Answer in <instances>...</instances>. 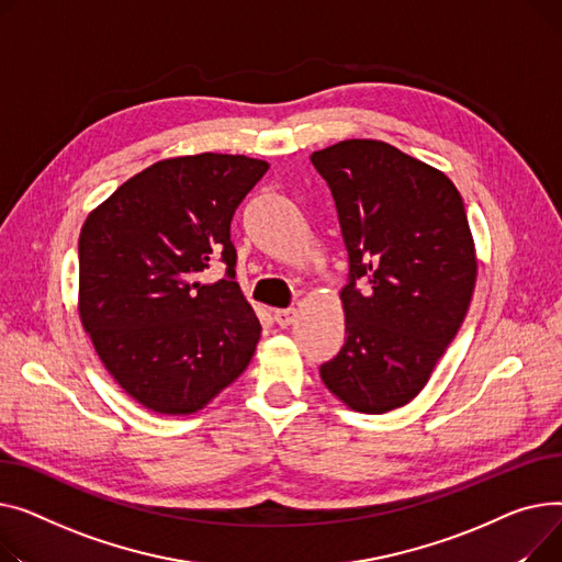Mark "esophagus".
Here are the masks:
<instances>
[{
  "instance_id": "34e87169",
  "label": "esophagus",
  "mask_w": 562,
  "mask_h": 562,
  "mask_svg": "<svg viewBox=\"0 0 562 562\" xmlns=\"http://www.w3.org/2000/svg\"><path fill=\"white\" fill-rule=\"evenodd\" d=\"M274 319H277L279 326L285 328L296 319V311L294 308H279V311H274Z\"/></svg>"
}]
</instances>
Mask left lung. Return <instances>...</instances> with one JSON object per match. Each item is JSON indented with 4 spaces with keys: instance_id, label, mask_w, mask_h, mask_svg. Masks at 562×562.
<instances>
[{
    "instance_id": "8db88e82",
    "label": "left lung",
    "mask_w": 562,
    "mask_h": 562,
    "mask_svg": "<svg viewBox=\"0 0 562 562\" xmlns=\"http://www.w3.org/2000/svg\"><path fill=\"white\" fill-rule=\"evenodd\" d=\"M311 160L331 188L349 251L347 336L319 376L351 411L402 408L431 379L472 302L479 260L463 196L434 165L383 140H342Z\"/></svg>"
}]
</instances>
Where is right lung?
Wrapping results in <instances>:
<instances>
[{"label": "right lung", "instance_id": "1", "mask_svg": "<svg viewBox=\"0 0 562 562\" xmlns=\"http://www.w3.org/2000/svg\"><path fill=\"white\" fill-rule=\"evenodd\" d=\"M266 160L165 158L83 222L79 317L115 383L151 413L192 415L249 366L260 322L240 292L231 217ZM215 259L227 279L206 284Z\"/></svg>", "mask_w": 562, "mask_h": 562}]
</instances>
